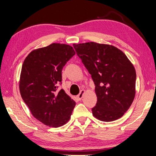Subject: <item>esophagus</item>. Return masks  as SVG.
<instances>
[{"label": "esophagus", "instance_id": "esophagus-1", "mask_svg": "<svg viewBox=\"0 0 156 156\" xmlns=\"http://www.w3.org/2000/svg\"><path fill=\"white\" fill-rule=\"evenodd\" d=\"M85 93V91L84 90V89H82V90H81L80 93L79 94L76 96V99H77L78 100H81L82 99L83 96H84V94Z\"/></svg>", "mask_w": 156, "mask_h": 156}]
</instances>
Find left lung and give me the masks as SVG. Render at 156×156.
I'll return each mask as SVG.
<instances>
[{"mask_svg":"<svg viewBox=\"0 0 156 156\" xmlns=\"http://www.w3.org/2000/svg\"><path fill=\"white\" fill-rule=\"evenodd\" d=\"M73 46L95 84L97 102L91 108L94 116L103 121L121 118L135 97L136 74L133 65L114 46L94 42Z\"/></svg>","mask_w":156,"mask_h":156,"instance_id":"8db88e82","label":"left lung"}]
</instances>
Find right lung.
Listing matches in <instances>:
<instances>
[{"label": "right lung", "mask_w": 156, "mask_h": 156, "mask_svg": "<svg viewBox=\"0 0 156 156\" xmlns=\"http://www.w3.org/2000/svg\"><path fill=\"white\" fill-rule=\"evenodd\" d=\"M74 55L72 47L52 43L32 51L23 62L21 97L33 116L44 125L59 127L69 120L76 103L57 89L63 67Z\"/></svg>", "instance_id": "obj_1"}]
</instances>
